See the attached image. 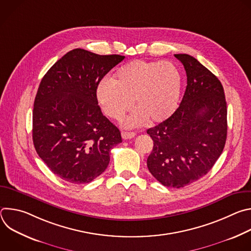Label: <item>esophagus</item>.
<instances>
[{"label": "esophagus", "mask_w": 251, "mask_h": 251, "mask_svg": "<svg viewBox=\"0 0 251 251\" xmlns=\"http://www.w3.org/2000/svg\"><path fill=\"white\" fill-rule=\"evenodd\" d=\"M122 138L127 140V139H132L136 136V133L135 132H126V131H122Z\"/></svg>", "instance_id": "esophagus-1"}]
</instances>
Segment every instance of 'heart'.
<instances>
[{
	"instance_id": "b5f03b06",
	"label": "heart",
	"mask_w": 251,
	"mask_h": 251,
	"mask_svg": "<svg viewBox=\"0 0 251 251\" xmlns=\"http://www.w3.org/2000/svg\"><path fill=\"white\" fill-rule=\"evenodd\" d=\"M182 76L170 61L137 59L122 67L113 80L104 79L97 87V98L107 116L121 120L134 105L128 126L161 123L176 111L181 95Z\"/></svg>"
}]
</instances>
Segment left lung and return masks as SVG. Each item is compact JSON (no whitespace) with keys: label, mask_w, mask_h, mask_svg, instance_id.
I'll list each match as a JSON object with an SVG mask.
<instances>
[{"label":"left lung","mask_w":251,"mask_h":251,"mask_svg":"<svg viewBox=\"0 0 251 251\" xmlns=\"http://www.w3.org/2000/svg\"><path fill=\"white\" fill-rule=\"evenodd\" d=\"M187 74L178 108L147 130L154 147L147 159L150 173L163 186L183 188L206 175L224 151L227 109L224 87L198 59L175 54Z\"/></svg>","instance_id":"8db88e82"}]
</instances>
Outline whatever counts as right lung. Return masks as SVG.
<instances>
[{"instance_id":"obj_1","label":"right lung","mask_w":251,"mask_h":251,"mask_svg":"<svg viewBox=\"0 0 251 251\" xmlns=\"http://www.w3.org/2000/svg\"><path fill=\"white\" fill-rule=\"evenodd\" d=\"M124 58L75 49L58 59L41 81L32 111L33 145L63 181L90 183L106 170L111 149L122 142L119 129L102 114L96 91Z\"/></svg>"}]
</instances>
